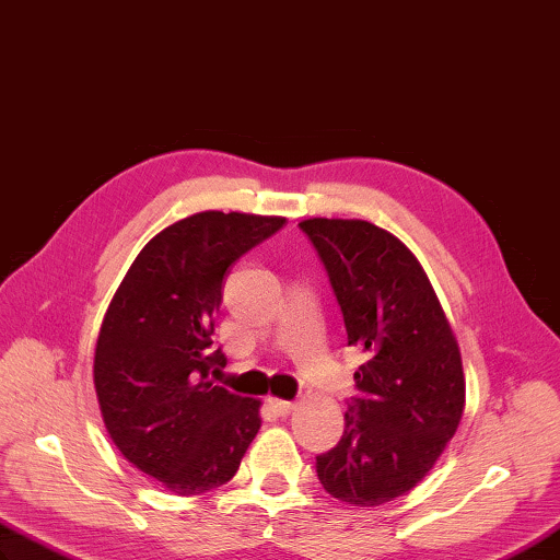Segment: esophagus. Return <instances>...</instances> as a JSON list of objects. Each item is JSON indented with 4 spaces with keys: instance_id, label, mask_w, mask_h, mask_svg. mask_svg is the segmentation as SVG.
<instances>
[{
    "instance_id": "1",
    "label": "esophagus",
    "mask_w": 560,
    "mask_h": 560,
    "mask_svg": "<svg viewBox=\"0 0 560 560\" xmlns=\"http://www.w3.org/2000/svg\"><path fill=\"white\" fill-rule=\"evenodd\" d=\"M268 405L276 409V415H280V417H288L292 409H294V402H290V400H278V397H268Z\"/></svg>"
}]
</instances>
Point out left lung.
I'll use <instances>...</instances> for the list:
<instances>
[{
  "instance_id": "8db88e82",
  "label": "left lung",
  "mask_w": 560,
  "mask_h": 560,
  "mask_svg": "<svg viewBox=\"0 0 560 560\" xmlns=\"http://www.w3.org/2000/svg\"><path fill=\"white\" fill-rule=\"evenodd\" d=\"M328 270L347 345L366 352L345 433L316 457L332 499L371 508L412 491L455 436L465 409L463 357L417 256L366 220L300 222Z\"/></svg>"
}]
</instances>
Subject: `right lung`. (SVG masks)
<instances>
[{
	"mask_svg": "<svg viewBox=\"0 0 560 560\" xmlns=\"http://www.w3.org/2000/svg\"><path fill=\"white\" fill-rule=\"evenodd\" d=\"M284 225L278 215L203 210L172 222L136 256L107 306L93 383L119 453L177 495L228 483L260 429V400L208 378L222 278Z\"/></svg>",
	"mask_w": 560,
	"mask_h": 560,
	"instance_id": "obj_1",
	"label": "right lung"
}]
</instances>
